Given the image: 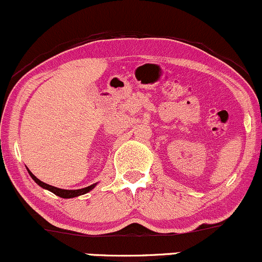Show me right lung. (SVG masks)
Instances as JSON below:
<instances>
[{
    "label": "right lung",
    "instance_id": "1",
    "mask_svg": "<svg viewBox=\"0 0 262 262\" xmlns=\"http://www.w3.org/2000/svg\"><path fill=\"white\" fill-rule=\"evenodd\" d=\"M29 174L31 176V178H33L34 181H35V182L37 183V184L40 185L41 188L47 189V190L52 191L53 194L58 195V196H61V198H64V199H69V198H75V196H79V195L86 194L88 191H90L91 189H93V188L96 185V184H93V185H90V187H86V188H83V189H77V190H66V189H59V188L52 187V185L46 184V183L41 182L40 179H37V178L35 177V176H34L33 173H31L30 171H29Z\"/></svg>",
    "mask_w": 262,
    "mask_h": 262
}]
</instances>
